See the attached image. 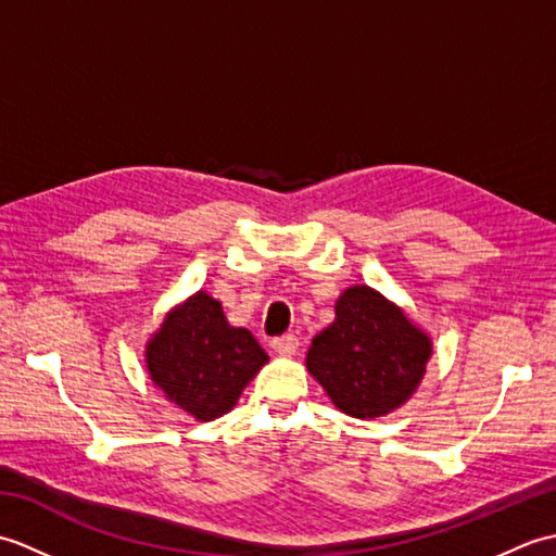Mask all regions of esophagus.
Wrapping results in <instances>:
<instances>
[{
  "instance_id": "1",
  "label": "esophagus",
  "mask_w": 556,
  "mask_h": 556,
  "mask_svg": "<svg viewBox=\"0 0 556 556\" xmlns=\"http://www.w3.org/2000/svg\"><path fill=\"white\" fill-rule=\"evenodd\" d=\"M269 346L275 349L279 356H293L299 351V339L293 334H285V337H275L269 341Z\"/></svg>"
}]
</instances>
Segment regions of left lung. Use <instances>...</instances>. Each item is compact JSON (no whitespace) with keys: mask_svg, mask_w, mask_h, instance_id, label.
<instances>
[{"mask_svg":"<svg viewBox=\"0 0 556 556\" xmlns=\"http://www.w3.org/2000/svg\"><path fill=\"white\" fill-rule=\"evenodd\" d=\"M432 353L428 334L370 287H351L337 301V320L313 339L308 372L339 410L377 418L416 392Z\"/></svg>","mask_w":556,"mask_h":556,"instance_id":"8db88e82","label":"left lung"}]
</instances>
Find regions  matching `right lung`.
I'll return each instance as SVG.
<instances>
[{
    "label": "right lung",
    "mask_w": 556,
    "mask_h": 556,
    "mask_svg": "<svg viewBox=\"0 0 556 556\" xmlns=\"http://www.w3.org/2000/svg\"><path fill=\"white\" fill-rule=\"evenodd\" d=\"M148 370L169 401L198 420L233 408L267 353L243 327H231L219 301L198 291L167 315L146 351Z\"/></svg>",
    "instance_id": "right-lung-1"
}]
</instances>
